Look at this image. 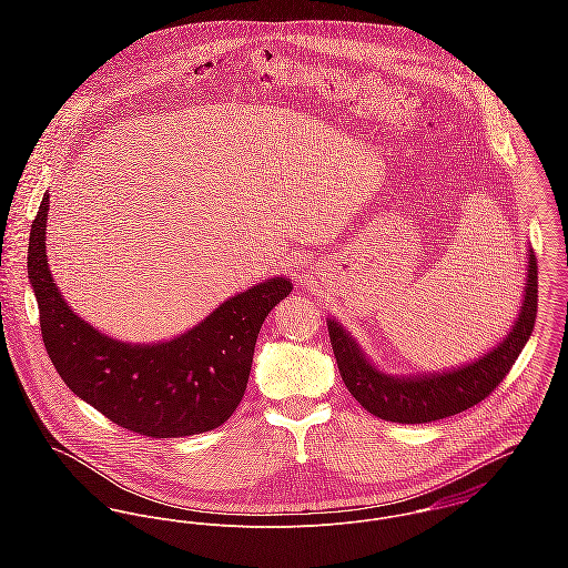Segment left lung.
<instances>
[{
  "mask_svg": "<svg viewBox=\"0 0 568 568\" xmlns=\"http://www.w3.org/2000/svg\"><path fill=\"white\" fill-rule=\"evenodd\" d=\"M525 280L520 313L509 334L484 356L444 372L408 376L387 374L365 356L343 325L336 320H327L332 352L347 392L372 415L400 424L435 422L479 405L509 374L536 324L538 264L534 248H527Z\"/></svg>",
  "mask_w": 568,
  "mask_h": 568,
  "instance_id": "obj_1",
  "label": "left lung"
}]
</instances>
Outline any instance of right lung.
I'll return each mask as SVG.
<instances>
[{
	"label": "right lung",
	"mask_w": 568,
	"mask_h": 568,
	"mask_svg": "<svg viewBox=\"0 0 568 568\" xmlns=\"http://www.w3.org/2000/svg\"><path fill=\"white\" fill-rule=\"evenodd\" d=\"M50 194L28 244V277L45 349L63 383L113 424L146 437L219 428L243 400L257 332L293 284L264 280L223 302L203 322L162 343H124L81 320L52 280L45 255Z\"/></svg>",
	"instance_id": "obj_1"
}]
</instances>
